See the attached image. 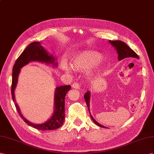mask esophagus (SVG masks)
Here are the masks:
<instances>
[{
    "mask_svg": "<svg viewBox=\"0 0 154 154\" xmlns=\"http://www.w3.org/2000/svg\"><path fill=\"white\" fill-rule=\"evenodd\" d=\"M72 88L75 89H80V86L78 82H75L72 85Z\"/></svg>",
    "mask_w": 154,
    "mask_h": 154,
    "instance_id": "esophagus-1",
    "label": "esophagus"
}]
</instances>
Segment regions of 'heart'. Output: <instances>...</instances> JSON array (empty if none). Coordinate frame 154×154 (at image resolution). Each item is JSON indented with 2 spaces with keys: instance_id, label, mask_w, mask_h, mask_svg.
<instances>
[{
  "instance_id": "b5f03b06",
  "label": "heart",
  "mask_w": 154,
  "mask_h": 154,
  "mask_svg": "<svg viewBox=\"0 0 154 154\" xmlns=\"http://www.w3.org/2000/svg\"><path fill=\"white\" fill-rule=\"evenodd\" d=\"M103 59L100 57L99 53L91 51L86 50L83 51L74 56L71 62V66L75 70H85L90 68L92 66H94V69L90 73L91 77H94L98 68L103 63ZM62 68L65 72L69 73L72 72V69L68 64L63 62L62 63Z\"/></svg>"
}]
</instances>
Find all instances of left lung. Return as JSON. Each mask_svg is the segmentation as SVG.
<instances>
[{"label":"left lung","instance_id":"left-lung-1","mask_svg":"<svg viewBox=\"0 0 154 154\" xmlns=\"http://www.w3.org/2000/svg\"><path fill=\"white\" fill-rule=\"evenodd\" d=\"M109 42L111 44L113 47L115 48L116 50L117 54H118V60H121L126 58L128 57H132V58H136L139 59V56L136 54V53L131 49V48L126 45V43L124 42L121 41H109ZM84 97L85 99V101L86 103V104L88 106V110L90 112V92L88 91H87L86 93L85 94ZM90 115L91 118V119L93 120L94 123L96 124L97 126L102 127V128H106L104 126L101 125L99 124L98 122H97L94 117L91 116L90 112Z\"/></svg>","mask_w":154,"mask_h":154}]
</instances>
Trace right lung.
Instances as JSON below:
<instances>
[{
  "label": "right lung",
  "mask_w": 154,
  "mask_h": 154,
  "mask_svg": "<svg viewBox=\"0 0 154 154\" xmlns=\"http://www.w3.org/2000/svg\"><path fill=\"white\" fill-rule=\"evenodd\" d=\"M31 62H39L46 64H51L52 66L57 67L58 63L56 62V59L51 54H49L43 46L41 42H33L26 47L22 53L13 68L12 84H11V95L12 99L16 109L19 113V116L29 126L34 128L41 130H52L60 128L64 123L65 119V96L68 91L71 88L69 85L60 86L56 87L54 94V113L50 119L42 124H35L29 122L21 113L20 108L15 101V90L18 82V77L20 72V68Z\"/></svg>",
  "instance_id": "add662e5"
}]
</instances>
